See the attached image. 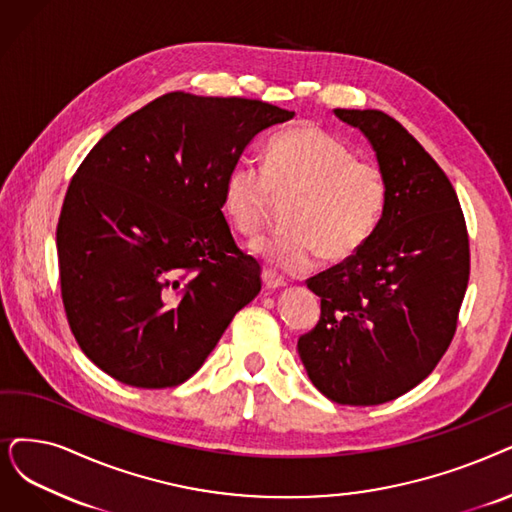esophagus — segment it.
Returning a JSON list of instances; mask_svg holds the SVG:
<instances>
[{"instance_id": "obj_1", "label": "esophagus", "mask_w": 512, "mask_h": 512, "mask_svg": "<svg viewBox=\"0 0 512 512\" xmlns=\"http://www.w3.org/2000/svg\"><path fill=\"white\" fill-rule=\"evenodd\" d=\"M262 281H264V288H267L269 292H277V290L285 288V281L281 277H277L273 271H264Z\"/></svg>"}]
</instances>
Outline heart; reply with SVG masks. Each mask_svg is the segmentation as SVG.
<instances>
[{"instance_id":"1","label":"heart","mask_w":512,"mask_h":512,"mask_svg":"<svg viewBox=\"0 0 512 512\" xmlns=\"http://www.w3.org/2000/svg\"><path fill=\"white\" fill-rule=\"evenodd\" d=\"M298 197L288 218L290 233L252 243V254L279 273H309L319 256L344 260L374 235L388 187L376 163L317 126H294L264 147L262 166L239 159L224 178L222 206L233 227L256 237L273 197Z\"/></svg>"}]
</instances>
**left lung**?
I'll return each instance as SVG.
<instances>
[{"instance_id":"left-lung-1","label":"left lung","mask_w":512,"mask_h":512,"mask_svg":"<svg viewBox=\"0 0 512 512\" xmlns=\"http://www.w3.org/2000/svg\"><path fill=\"white\" fill-rule=\"evenodd\" d=\"M370 140L388 187L374 235L306 281L321 298L298 355L311 382L342 405H378L412 391L454 338L470 254L458 195L437 161L382 111L334 109Z\"/></svg>"}]
</instances>
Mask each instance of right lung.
Wrapping results in <instances>:
<instances>
[{
  "mask_svg": "<svg viewBox=\"0 0 512 512\" xmlns=\"http://www.w3.org/2000/svg\"><path fill=\"white\" fill-rule=\"evenodd\" d=\"M294 117L262 100L170 92L102 136L56 229L60 292L81 351L138 388L189 380L260 292L222 214L254 136Z\"/></svg>",
  "mask_w": 512,
  "mask_h": 512,
  "instance_id": "right-lung-1",
  "label": "right lung"
}]
</instances>
